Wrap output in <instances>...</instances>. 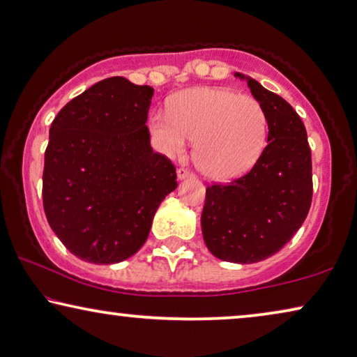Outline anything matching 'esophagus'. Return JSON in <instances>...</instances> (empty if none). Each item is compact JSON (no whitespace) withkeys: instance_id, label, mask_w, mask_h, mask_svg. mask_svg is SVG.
<instances>
[{"instance_id":"1","label":"esophagus","mask_w":357,"mask_h":357,"mask_svg":"<svg viewBox=\"0 0 357 357\" xmlns=\"http://www.w3.org/2000/svg\"><path fill=\"white\" fill-rule=\"evenodd\" d=\"M176 174H178V179H179V181H183V179H188V178H192V176H194V173H190L188 168H179Z\"/></svg>"}]
</instances>
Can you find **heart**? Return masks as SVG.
Here are the masks:
<instances>
[{"mask_svg": "<svg viewBox=\"0 0 357 357\" xmlns=\"http://www.w3.org/2000/svg\"><path fill=\"white\" fill-rule=\"evenodd\" d=\"M149 128L157 149L168 157L183 155L190 139H197V167L215 181L248 173L268 137L261 104L221 86H197L176 94L168 109L153 112Z\"/></svg>", "mask_w": 357, "mask_h": 357, "instance_id": "heart-1", "label": "heart"}]
</instances>
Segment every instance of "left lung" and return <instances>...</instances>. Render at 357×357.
Instances as JSON below:
<instances>
[{
	"instance_id": "1",
	"label": "left lung",
	"mask_w": 357,
	"mask_h": 357,
	"mask_svg": "<svg viewBox=\"0 0 357 357\" xmlns=\"http://www.w3.org/2000/svg\"><path fill=\"white\" fill-rule=\"evenodd\" d=\"M247 79L268 119V146L242 178L206 188L202 234L222 261L252 264L273 257L306 220L312 199L311 149L294 107L257 79Z\"/></svg>"
}]
</instances>
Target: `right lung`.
<instances>
[{
    "label": "right lung",
    "mask_w": 357,
    "mask_h": 357,
    "mask_svg": "<svg viewBox=\"0 0 357 357\" xmlns=\"http://www.w3.org/2000/svg\"><path fill=\"white\" fill-rule=\"evenodd\" d=\"M152 96L151 86L110 77L63 105L51 123L43 206L51 229L83 261L132 257L178 188L173 163L151 147Z\"/></svg>",
    "instance_id": "obj_1"
}]
</instances>
